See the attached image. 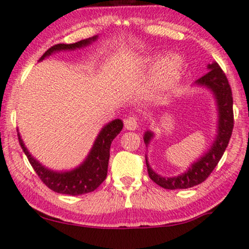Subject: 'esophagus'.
Wrapping results in <instances>:
<instances>
[{
  "label": "esophagus",
  "instance_id": "1",
  "mask_svg": "<svg viewBox=\"0 0 249 249\" xmlns=\"http://www.w3.org/2000/svg\"><path fill=\"white\" fill-rule=\"evenodd\" d=\"M124 125H125V128H126V130H130V131L137 130L139 126L138 117H135V116H130V117H127L124 121Z\"/></svg>",
  "mask_w": 249,
  "mask_h": 249
}]
</instances>
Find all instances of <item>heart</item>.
Listing matches in <instances>:
<instances>
[{
	"instance_id": "obj_1",
	"label": "heart",
	"mask_w": 249,
	"mask_h": 249,
	"mask_svg": "<svg viewBox=\"0 0 249 249\" xmlns=\"http://www.w3.org/2000/svg\"><path fill=\"white\" fill-rule=\"evenodd\" d=\"M181 71V60L175 55L161 59L156 67V77L161 85H170L178 78Z\"/></svg>"
}]
</instances>
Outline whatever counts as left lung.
Returning a JSON list of instances; mask_svg holds the SVG:
<instances>
[{
    "instance_id": "1",
    "label": "left lung",
    "mask_w": 249,
    "mask_h": 249,
    "mask_svg": "<svg viewBox=\"0 0 249 249\" xmlns=\"http://www.w3.org/2000/svg\"><path fill=\"white\" fill-rule=\"evenodd\" d=\"M210 71L203 77L197 81V84L205 85L210 88L214 92L215 98L217 101L218 107V132L216 140L212 145V148L201 157L199 160L192 164V166L185 172L184 174L178 175L174 178H161L160 175L156 174L149 166V163L145 158V164H147V170L149 178H151L155 183L160 185L164 189H187L195 187V185L203 183L206 178L210 177L214 168L220 161L223 156L225 149H227L229 141H230L231 134L233 130V99L232 91H231L230 84L225 76L224 71L218 66L217 62L208 65ZM152 138L151 132H145L144 134V143L148 145Z\"/></svg>"
}]
</instances>
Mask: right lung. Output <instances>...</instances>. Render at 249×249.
Segmentation results:
<instances>
[{
	"instance_id": "1",
	"label": "right lung",
	"mask_w": 249,
	"mask_h": 249,
	"mask_svg": "<svg viewBox=\"0 0 249 249\" xmlns=\"http://www.w3.org/2000/svg\"><path fill=\"white\" fill-rule=\"evenodd\" d=\"M94 39H97V36L82 39V41L72 43V44H55L51 46L48 51H45L39 60H43L45 57H49L53 52L62 51V50L79 49L82 46L90 44ZM122 128L123 122L121 119H115V121L109 123L108 125H106L101 130L100 134L98 135L93 148H92L84 163L71 172H60V173L48 170V168L42 166V164H39L36 159L33 158L27 149H26L19 133L18 140L25 155L27 156L32 167L34 168L36 174L38 175V178H41V181L46 187L54 192H58V194L78 196V195L94 191L106 180L111 142L117 137Z\"/></svg>"
}]
</instances>
